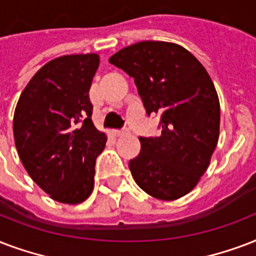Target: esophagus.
Returning <instances> with one entry per match:
<instances>
[{"label":"esophagus","instance_id":"esophagus-1","mask_svg":"<svg viewBox=\"0 0 256 256\" xmlns=\"http://www.w3.org/2000/svg\"><path fill=\"white\" fill-rule=\"evenodd\" d=\"M126 130H115L114 132H112V134H114L115 136H124V134H126Z\"/></svg>","mask_w":256,"mask_h":256}]
</instances>
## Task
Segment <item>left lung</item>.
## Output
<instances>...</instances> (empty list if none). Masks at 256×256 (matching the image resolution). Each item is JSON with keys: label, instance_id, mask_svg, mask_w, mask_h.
<instances>
[{"label": "left lung", "instance_id": "1", "mask_svg": "<svg viewBox=\"0 0 256 256\" xmlns=\"http://www.w3.org/2000/svg\"><path fill=\"white\" fill-rule=\"evenodd\" d=\"M134 78L148 115L161 114V136H140L128 168L148 194L170 202L185 196L210 166L220 128L212 79L189 50L166 42H141L108 60Z\"/></svg>", "mask_w": 256, "mask_h": 256}]
</instances>
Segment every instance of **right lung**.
Returning <instances> with one entry per match:
<instances>
[{
    "label": "right lung",
    "mask_w": 256,
    "mask_h": 256,
    "mask_svg": "<svg viewBox=\"0 0 256 256\" xmlns=\"http://www.w3.org/2000/svg\"><path fill=\"white\" fill-rule=\"evenodd\" d=\"M96 54H67L34 74L20 96L13 134L20 160L50 198L80 204L94 189L95 161L107 136L92 124L88 91Z\"/></svg>",
    "instance_id": "1"
}]
</instances>
